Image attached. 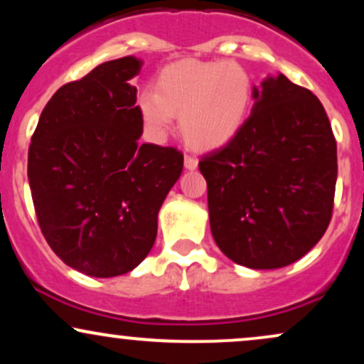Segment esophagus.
I'll return each instance as SVG.
<instances>
[{
	"instance_id": "34e87169",
	"label": "esophagus",
	"mask_w": 364,
	"mask_h": 364,
	"mask_svg": "<svg viewBox=\"0 0 364 364\" xmlns=\"http://www.w3.org/2000/svg\"><path fill=\"white\" fill-rule=\"evenodd\" d=\"M196 166H198V161H196L195 157L191 156H185V168L190 169V171H195Z\"/></svg>"
}]
</instances>
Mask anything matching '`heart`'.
Here are the masks:
<instances>
[{
    "instance_id": "heart-1",
    "label": "heart",
    "mask_w": 364,
    "mask_h": 364,
    "mask_svg": "<svg viewBox=\"0 0 364 364\" xmlns=\"http://www.w3.org/2000/svg\"><path fill=\"white\" fill-rule=\"evenodd\" d=\"M255 78L237 61L186 58L164 66L156 89L145 87L136 109L154 140L168 136L174 116L191 149L223 147L236 136L253 106Z\"/></svg>"
}]
</instances>
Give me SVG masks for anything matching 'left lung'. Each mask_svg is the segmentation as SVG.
<instances>
[{"instance_id": "obj_1", "label": "left lung", "mask_w": 364, "mask_h": 364, "mask_svg": "<svg viewBox=\"0 0 364 364\" xmlns=\"http://www.w3.org/2000/svg\"><path fill=\"white\" fill-rule=\"evenodd\" d=\"M252 114L224 147L200 159L210 229L248 269L291 265L332 219L337 144L316 95L279 73L255 87Z\"/></svg>"}]
</instances>
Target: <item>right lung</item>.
Here are the masks:
<instances>
[{"mask_svg": "<svg viewBox=\"0 0 364 364\" xmlns=\"http://www.w3.org/2000/svg\"><path fill=\"white\" fill-rule=\"evenodd\" d=\"M141 61L124 56L58 89L28 147L41 231L63 262L90 277L135 269L152 250L157 214L181 176L183 154L140 144Z\"/></svg>", "mask_w": 364, "mask_h": 364, "instance_id": "1", "label": "right lung"}]
</instances>
